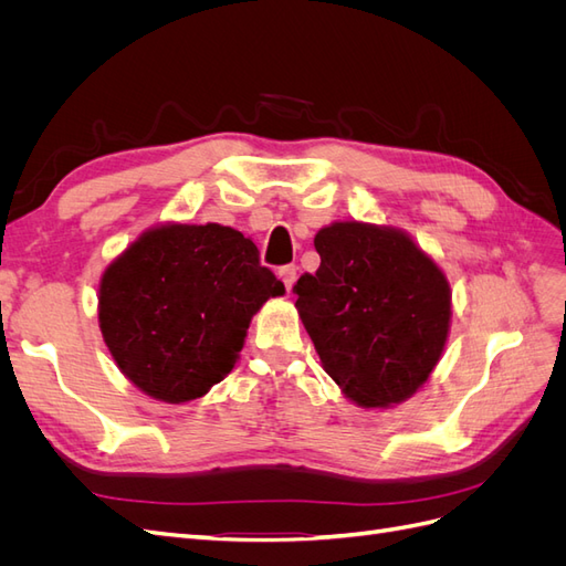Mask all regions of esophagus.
<instances>
[{
  "instance_id": "esophagus-1",
  "label": "esophagus",
  "mask_w": 566,
  "mask_h": 566,
  "mask_svg": "<svg viewBox=\"0 0 566 566\" xmlns=\"http://www.w3.org/2000/svg\"><path fill=\"white\" fill-rule=\"evenodd\" d=\"M279 279L285 283V290L293 287L295 279H297V266L295 264H285L279 269Z\"/></svg>"
}]
</instances>
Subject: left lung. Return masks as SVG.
Segmentation results:
<instances>
[{
  "mask_svg": "<svg viewBox=\"0 0 566 566\" xmlns=\"http://www.w3.org/2000/svg\"><path fill=\"white\" fill-rule=\"evenodd\" d=\"M314 245L321 266L302 273L293 290L325 373L366 408L408 399L447 345V276L389 227L337 221Z\"/></svg>",
  "mask_w": 566,
  "mask_h": 566,
  "instance_id": "left-lung-1",
  "label": "left lung"
}]
</instances>
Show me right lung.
I'll return each instance as SVG.
<instances>
[{
  "mask_svg": "<svg viewBox=\"0 0 566 566\" xmlns=\"http://www.w3.org/2000/svg\"><path fill=\"white\" fill-rule=\"evenodd\" d=\"M283 293L241 231L167 224L146 231L106 269L98 323L136 387L184 403L227 378L252 314Z\"/></svg>",
  "mask_w": 566,
  "mask_h": 566,
  "instance_id": "add662e5",
  "label": "right lung"
}]
</instances>
